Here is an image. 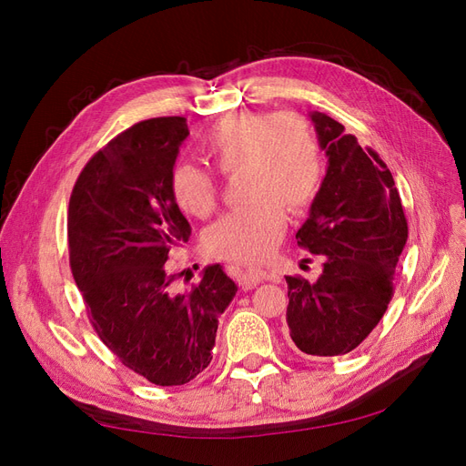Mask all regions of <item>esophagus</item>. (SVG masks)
Masks as SVG:
<instances>
[{
	"mask_svg": "<svg viewBox=\"0 0 466 466\" xmlns=\"http://www.w3.org/2000/svg\"><path fill=\"white\" fill-rule=\"evenodd\" d=\"M268 278V274L264 270H247L241 274V278H238V281H241V286L245 289H250V288H257L260 281H264Z\"/></svg>",
	"mask_w": 466,
	"mask_h": 466,
	"instance_id": "34e87169",
	"label": "esophagus"
}]
</instances>
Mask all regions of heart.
I'll list each match as a JSON object with an SVG mask.
<instances>
[{
    "label": "heart",
    "mask_w": 466,
    "mask_h": 466,
    "mask_svg": "<svg viewBox=\"0 0 466 466\" xmlns=\"http://www.w3.org/2000/svg\"><path fill=\"white\" fill-rule=\"evenodd\" d=\"M202 153L218 173H241L238 192L247 202L211 225L208 248L241 264L270 258L286 233L284 208L298 214L320 188L322 151L313 126L291 110L238 112L206 134ZM168 188L192 218H208L216 209L219 185L204 168L175 165Z\"/></svg>",
    "instance_id": "1"
}]
</instances>
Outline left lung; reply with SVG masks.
I'll use <instances>...</instances> for the list:
<instances>
[{"mask_svg":"<svg viewBox=\"0 0 466 466\" xmlns=\"http://www.w3.org/2000/svg\"><path fill=\"white\" fill-rule=\"evenodd\" d=\"M311 120L329 168L298 245L322 258L317 281L286 276L291 340L309 356H344L383 319L408 223L383 159L324 112Z\"/></svg>","mask_w":466,"mask_h":466,"instance_id":"8db88e82","label":"left lung"}]
</instances>
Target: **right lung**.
<instances>
[{
	"instance_id": "1",
	"label": "right lung",
	"mask_w": 466,
	"mask_h": 466,
	"mask_svg": "<svg viewBox=\"0 0 466 466\" xmlns=\"http://www.w3.org/2000/svg\"><path fill=\"white\" fill-rule=\"evenodd\" d=\"M187 118L134 124L83 167L67 209L69 266L95 332L122 365L159 387L185 385L211 361L237 286L219 264L177 293L167 258L190 223L168 180Z\"/></svg>"
}]
</instances>
